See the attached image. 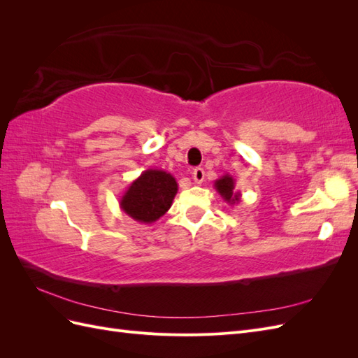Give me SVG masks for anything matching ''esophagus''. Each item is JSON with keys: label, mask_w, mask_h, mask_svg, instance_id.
Wrapping results in <instances>:
<instances>
[{"label": "esophagus", "mask_w": 358, "mask_h": 358, "mask_svg": "<svg viewBox=\"0 0 358 358\" xmlns=\"http://www.w3.org/2000/svg\"><path fill=\"white\" fill-rule=\"evenodd\" d=\"M192 179L196 183H201L204 180V170L201 167H196L192 170Z\"/></svg>", "instance_id": "obj_1"}]
</instances>
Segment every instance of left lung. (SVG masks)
<instances>
[{"label": "left lung", "instance_id": "8db88e82", "mask_svg": "<svg viewBox=\"0 0 358 358\" xmlns=\"http://www.w3.org/2000/svg\"><path fill=\"white\" fill-rule=\"evenodd\" d=\"M213 187L216 191L220 192V196L224 199V201H227L230 206H234L241 201L242 194H241V191L234 189L236 180L233 179L231 175H229V173H225L222 178L216 179Z\"/></svg>", "mask_w": 358, "mask_h": 358}]
</instances>
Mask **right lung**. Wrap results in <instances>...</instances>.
<instances>
[{
	"label": "right lung",
	"mask_w": 358,
	"mask_h": 358,
	"mask_svg": "<svg viewBox=\"0 0 358 358\" xmlns=\"http://www.w3.org/2000/svg\"><path fill=\"white\" fill-rule=\"evenodd\" d=\"M178 192V182L170 173L148 169L122 194L119 206L137 222L152 224L170 208Z\"/></svg>",
	"instance_id": "add662e5"
}]
</instances>
